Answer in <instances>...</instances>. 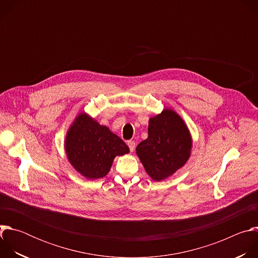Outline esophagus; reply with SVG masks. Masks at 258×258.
Here are the masks:
<instances>
[{"label":"esophagus","instance_id":"esophagus-1","mask_svg":"<svg viewBox=\"0 0 258 258\" xmlns=\"http://www.w3.org/2000/svg\"><path fill=\"white\" fill-rule=\"evenodd\" d=\"M127 146H128V148H130V151L134 152V150L136 148V143L134 141H128L127 142Z\"/></svg>","mask_w":258,"mask_h":258}]
</instances>
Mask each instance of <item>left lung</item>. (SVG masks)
I'll return each instance as SVG.
<instances>
[{
    "instance_id": "obj_1",
    "label": "left lung",
    "mask_w": 258,
    "mask_h": 258,
    "mask_svg": "<svg viewBox=\"0 0 258 258\" xmlns=\"http://www.w3.org/2000/svg\"><path fill=\"white\" fill-rule=\"evenodd\" d=\"M192 137L182 118L170 108L151 117L148 138L136 148L146 172L154 180H163L181 168L191 156Z\"/></svg>"
}]
</instances>
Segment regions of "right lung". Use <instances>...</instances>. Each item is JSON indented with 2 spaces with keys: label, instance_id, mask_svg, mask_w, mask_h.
Returning a JSON list of instances; mask_svg holds the SVG:
<instances>
[{
  "label": "right lung",
  "instance_id": "obj_1",
  "mask_svg": "<svg viewBox=\"0 0 258 258\" xmlns=\"http://www.w3.org/2000/svg\"><path fill=\"white\" fill-rule=\"evenodd\" d=\"M64 148L72 167L89 179L104 177L116 156L130 152L118 136L86 112L80 113L69 126Z\"/></svg>",
  "mask_w": 258,
  "mask_h": 258
}]
</instances>
